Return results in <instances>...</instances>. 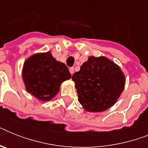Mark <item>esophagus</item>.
<instances>
[{
	"instance_id": "1",
	"label": "esophagus",
	"mask_w": 148,
	"mask_h": 148,
	"mask_svg": "<svg viewBox=\"0 0 148 148\" xmlns=\"http://www.w3.org/2000/svg\"><path fill=\"white\" fill-rule=\"evenodd\" d=\"M69 71H70V73H71V75H72V74H74V67H70Z\"/></svg>"
}]
</instances>
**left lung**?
<instances>
[{"label": "left lung", "mask_w": 148, "mask_h": 148, "mask_svg": "<svg viewBox=\"0 0 148 148\" xmlns=\"http://www.w3.org/2000/svg\"><path fill=\"white\" fill-rule=\"evenodd\" d=\"M72 80L79 102L90 112L104 111L114 105L125 84L121 70L104 57H90L73 74Z\"/></svg>", "instance_id": "1"}]
</instances>
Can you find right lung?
I'll return each instance as SVG.
<instances>
[{"label":"right lung","mask_w":148,"mask_h":148,"mask_svg":"<svg viewBox=\"0 0 148 148\" xmlns=\"http://www.w3.org/2000/svg\"><path fill=\"white\" fill-rule=\"evenodd\" d=\"M27 91L40 101H50L60 84L71 77L69 70L50 52L36 53L25 60L22 71Z\"/></svg>","instance_id":"obj_1"}]
</instances>
